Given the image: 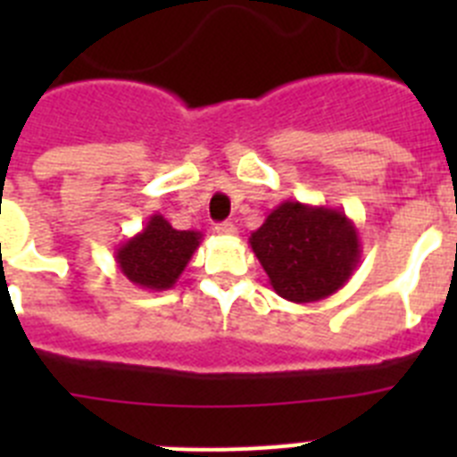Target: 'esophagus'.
Returning a JSON list of instances; mask_svg holds the SVG:
<instances>
[{
  "label": "esophagus",
  "instance_id": "1",
  "mask_svg": "<svg viewBox=\"0 0 457 457\" xmlns=\"http://www.w3.org/2000/svg\"><path fill=\"white\" fill-rule=\"evenodd\" d=\"M215 233H217V236L231 237V236H236L237 228H236V226L231 224V221H221V224H217V226H215Z\"/></svg>",
  "mask_w": 457,
  "mask_h": 457
}]
</instances>
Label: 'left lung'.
I'll return each mask as SVG.
<instances>
[{
  "label": "left lung",
  "instance_id": "8db88e82",
  "mask_svg": "<svg viewBox=\"0 0 457 457\" xmlns=\"http://www.w3.org/2000/svg\"><path fill=\"white\" fill-rule=\"evenodd\" d=\"M274 293L295 304L320 302L357 270L361 240L343 210L284 201L249 237Z\"/></svg>",
  "mask_w": 457,
  "mask_h": 457
}]
</instances>
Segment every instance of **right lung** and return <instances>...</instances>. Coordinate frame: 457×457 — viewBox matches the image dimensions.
Returning a JSON list of instances; mask_svg holds the SVG:
<instances>
[{"mask_svg": "<svg viewBox=\"0 0 457 457\" xmlns=\"http://www.w3.org/2000/svg\"><path fill=\"white\" fill-rule=\"evenodd\" d=\"M204 233L179 231L160 212L148 217L137 236L120 242L116 265L130 284L144 290H169L199 249Z\"/></svg>", "mask_w": 457, "mask_h": 457, "instance_id": "1", "label": "right lung"}]
</instances>
